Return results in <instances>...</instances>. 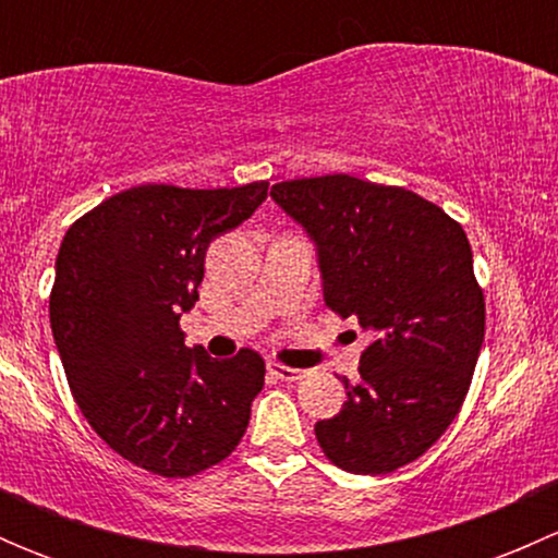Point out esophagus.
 <instances>
[{
  "mask_svg": "<svg viewBox=\"0 0 558 558\" xmlns=\"http://www.w3.org/2000/svg\"><path fill=\"white\" fill-rule=\"evenodd\" d=\"M269 373L275 375L278 380H286V384H294V380L305 378V369H294V367H286V364L272 362L269 364Z\"/></svg>",
  "mask_w": 558,
  "mask_h": 558,
  "instance_id": "34e87169",
  "label": "esophagus"
}]
</instances>
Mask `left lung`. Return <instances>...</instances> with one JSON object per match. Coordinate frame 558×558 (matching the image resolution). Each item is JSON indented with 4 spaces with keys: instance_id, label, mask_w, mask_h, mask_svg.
<instances>
[{
    "instance_id": "8db88e82",
    "label": "left lung",
    "mask_w": 558,
    "mask_h": 558,
    "mask_svg": "<svg viewBox=\"0 0 558 558\" xmlns=\"http://www.w3.org/2000/svg\"><path fill=\"white\" fill-rule=\"evenodd\" d=\"M272 199L318 251L324 302L373 331L359 384L315 424L320 451L356 475L424 456L453 424L486 335V300L464 229L402 185L353 174L283 180Z\"/></svg>"
}]
</instances>
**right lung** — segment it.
I'll return each instance as SVG.
<instances>
[{
    "mask_svg": "<svg viewBox=\"0 0 558 558\" xmlns=\"http://www.w3.org/2000/svg\"><path fill=\"white\" fill-rule=\"evenodd\" d=\"M267 189L134 185L77 218L59 247L50 329L72 397L112 451L154 475H199L247 429L264 359L189 348L180 315L199 300L207 245Z\"/></svg>",
    "mask_w": 558,
    "mask_h": 558,
    "instance_id": "add662e5",
    "label": "right lung"
}]
</instances>
